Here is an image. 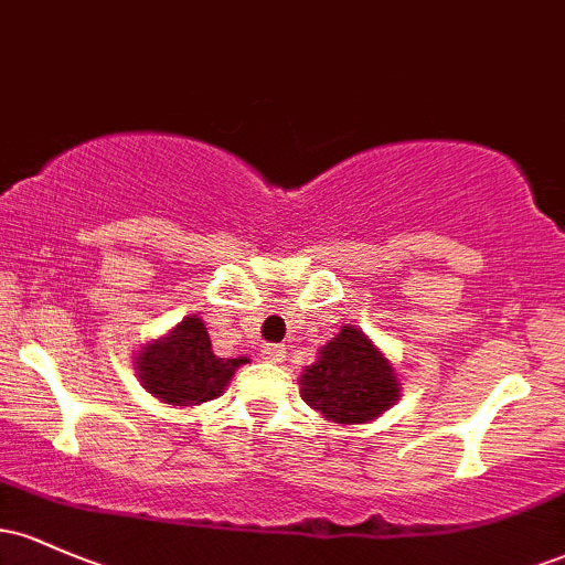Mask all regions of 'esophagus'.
<instances>
[{"mask_svg": "<svg viewBox=\"0 0 565 565\" xmlns=\"http://www.w3.org/2000/svg\"><path fill=\"white\" fill-rule=\"evenodd\" d=\"M284 353H287V350H284V345H276V342H268V345H263L260 348V355L265 361H284Z\"/></svg>", "mask_w": 565, "mask_h": 565, "instance_id": "esophagus-1", "label": "esophagus"}]
</instances>
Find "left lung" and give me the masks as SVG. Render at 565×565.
Here are the masks:
<instances>
[{
    "label": "left lung",
    "instance_id": "obj_1",
    "mask_svg": "<svg viewBox=\"0 0 565 565\" xmlns=\"http://www.w3.org/2000/svg\"><path fill=\"white\" fill-rule=\"evenodd\" d=\"M305 404L332 423H369L398 401V380L385 355L355 327H342L321 348L319 361L305 369Z\"/></svg>",
    "mask_w": 565,
    "mask_h": 565
}]
</instances>
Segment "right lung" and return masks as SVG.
Instances as JSON below:
<instances>
[{"label": "right lung", "instance_id": "obj_1", "mask_svg": "<svg viewBox=\"0 0 565 565\" xmlns=\"http://www.w3.org/2000/svg\"><path fill=\"white\" fill-rule=\"evenodd\" d=\"M246 359H217L201 319H185L138 355L142 387L164 404L193 406L217 398Z\"/></svg>", "mask_w": 565, "mask_h": 565}]
</instances>
